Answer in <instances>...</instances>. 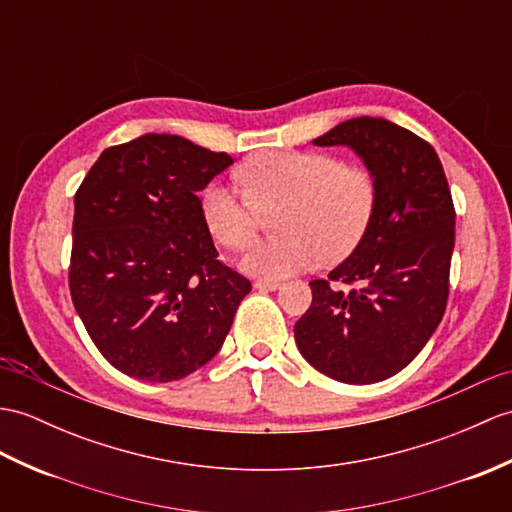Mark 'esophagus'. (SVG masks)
<instances>
[{"label": "esophagus", "mask_w": 512, "mask_h": 512, "mask_svg": "<svg viewBox=\"0 0 512 512\" xmlns=\"http://www.w3.org/2000/svg\"><path fill=\"white\" fill-rule=\"evenodd\" d=\"M253 285H255L257 290H270V292L281 288V283L279 281H272V279H257Z\"/></svg>", "instance_id": "34e87169"}]
</instances>
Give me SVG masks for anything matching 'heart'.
<instances>
[{"label":"heart","mask_w":512,"mask_h":512,"mask_svg":"<svg viewBox=\"0 0 512 512\" xmlns=\"http://www.w3.org/2000/svg\"><path fill=\"white\" fill-rule=\"evenodd\" d=\"M237 183H211L202 194L207 229L227 248L255 240L261 211L277 209L283 231L248 248L242 268L281 279L353 251L371 224L377 185L362 165L340 163L325 152L275 150L255 154L235 172Z\"/></svg>","instance_id":"obj_1"}]
</instances>
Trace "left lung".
<instances>
[{"mask_svg":"<svg viewBox=\"0 0 512 512\" xmlns=\"http://www.w3.org/2000/svg\"><path fill=\"white\" fill-rule=\"evenodd\" d=\"M314 144L358 154L375 176L377 202L355 251L310 283L312 305L294 340L327 377L375 384L417 358L445 314L454 200L436 150L382 117H353Z\"/></svg>","mask_w":512,"mask_h":512,"instance_id":"8db88e82","label":"left lung"}]
</instances>
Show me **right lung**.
I'll return each instance as SVG.
<instances>
[{
    "instance_id": "right-lung-1",
    "label": "right lung",
    "mask_w": 512,
    "mask_h": 512,
    "mask_svg": "<svg viewBox=\"0 0 512 512\" xmlns=\"http://www.w3.org/2000/svg\"><path fill=\"white\" fill-rule=\"evenodd\" d=\"M227 152L178 135L106 148L74 198L69 292L109 364L146 382L205 366L251 281L218 259L196 192Z\"/></svg>"
}]
</instances>
